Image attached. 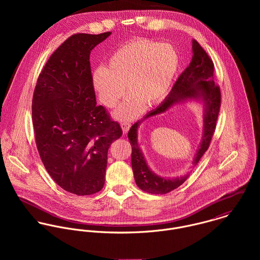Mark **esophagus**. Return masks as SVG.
Wrapping results in <instances>:
<instances>
[{
    "instance_id": "34e87169",
    "label": "esophagus",
    "mask_w": 260,
    "mask_h": 260,
    "mask_svg": "<svg viewBox=\"0 0 260 260\" xmlns=\"http://www.w3.org/2000/svg\"><path fill=\"white\" fill-rule=\"evenodd\" d=\"M130 127H131V124H130L129 122H123V123L121 124V128H122V130H123V133H127V132L129 131Z\"/></svg>"
}]
</instances>
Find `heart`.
<instances>
[{
	"label": "heart",
	"instance_id": "heart-1",
	"mask_svg": "<svg viewBox=\"0 0 260 260\" xmlns=\"http://www.w3.org/2000/svg\"><path fill=\"white\" fill-rule=\"evenodd\" d=\"M179 55L168 43L148 39L127 42L108 60L106 68L93 74V85L101 102L113 108L130 93L114 113L120 121L132 120L149 106L160 102L167 94L179 67Z\"/></svg>",
	"mask_w": 260,
	"mask_h": 260
}]
</instances>
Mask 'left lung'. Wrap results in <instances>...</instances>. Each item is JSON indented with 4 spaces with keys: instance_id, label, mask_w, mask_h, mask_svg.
<instances>
[{
    "instance_id": "obj_1",
    "label": "left lung",
    "mask_w": 260,
    "mask_h": 260,
    "mask_svg": "<svg viewBox=\"0 0 260 260\" xmlns=\"http://www.w3.org/2000/svg\"><path fill=\"white\" fill-rule=\"evenodd\" d=\"M193 56L189 66L176 80L165 100L141 120L132 125L128 132L132 146L131 163L137 186L151 194H166L185 182L189 174L176 178H166L155 174L148 166L138 145V128L149 117L165 113L175 104L194 100L203 103V134L200 145L192 161L193 167L207 151L212 139L221 105L220 88L214 84V64L197 41H192Z\"/></svg>"
}]
</instances>
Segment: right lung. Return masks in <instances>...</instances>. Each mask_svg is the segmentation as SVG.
<instances>
[{"label":"right lung","mask_w":260,"mask_h":260,"mask_svg":"<svg viewBox=\"0 0 260 260\" xmlns=\"http://www.w3.org/2000/svg\"><path fill=\"white\" fill-rule=\"evenodd\" d=\"M110 35L68 38L47 61L33 95L42 162L58 185L79 196L103 188L108 149L122 136L119 123L97 105L90 66L91 51Z\"/></svg>","instance_id":"right-lung-1"}]
</instances>
